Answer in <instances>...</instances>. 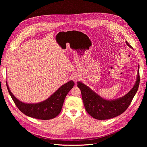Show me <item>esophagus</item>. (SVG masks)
<instances>
[{
    "instance_id": "esophagus-1",
    "label": "esophagus",
    "mask_w": 147,
    "mask_h": 147,
    "mask_svg": "<svg viewBox=\"0 0 147 147\" xmlns=\"http://www.w3.org/2000/svg\"><path fill=\"white\" fill-rule=\"evenodd\" d=\"M72 80H73L75 82H77V81L78 80H80V76H79L78 75L75 74L73 75V76H72Z\"/></svg>"
}]
</instances>
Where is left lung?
Wrapping results in <instances>:
<instances>
[{
    "instance_id": "1",
    "label": "left lung",
    "mask_w": 147,
    "mask_h": 147,
    "mask_svg": "<svg viewBox=\"0 0 147 147\" xmlns=\"http://www.w3.org/2000/svg\"><path fill=\"white\" fill-rule=\"evenodd\" d=\"M125 42L130 48L133 49L127 41ZM139 67L136 82L133 88L121 98L113 100L105 99L84 84L80 81L77 82V87L81 90L84 107L89 115L98 120H107L116 117L126 110L139 87Z\"/></svg>"
}]
</instances>
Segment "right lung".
Here are the masks:
<instances>
[{"label": "right lung", "mask_w": 147, "mask_h": 147, "mask_svg": "<svg viewBox=\"0 0 147 147\" xmlns=\"http://www.w3.org/2000/svg\"><path fill=\"white\" fill-rule=\"evenodd\" d=\"M6 86L12 99L18 109L24 115L40 120H49L56 117L61 112L63 104L68 92L74 86L71 80L61 86L47 99L37 103H26L17 99Z\"/></svg>", "instance_id": "obj_1"}]
</instances>
